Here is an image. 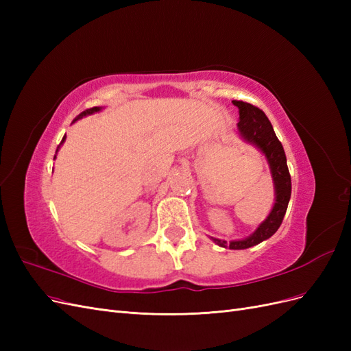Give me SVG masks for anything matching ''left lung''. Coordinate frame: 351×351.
Segmentation results:
<instances>
[{"label": "left lung", "instance_id": "obj_1", "mask_svg": "<svg viewBox=\"0 0 351 351\" xmlns=\"http://www.w3.org/2000/svg\"><path fill=\"white\" fill-rule=\"evenodd\" d=\"M232 104L239 108L240 114L237 123L239 134L244 142L256 147L267 158L275 192L274 206L267 219L262 221L250 236L241 240H231L230 243H227L226 240L210 237L221 247L241 250L256 246V244L268 240L277 232L291 197V177L289 173V167H287L284 147L278 141L277 134H275L268 117L259 108L253 107L252 104L243 101H232Z\"/></svg>", "mask_w": 351, "mask_h": 351}]
</instances>
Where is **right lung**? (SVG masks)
<instances>
[{
    "label": "right lung",
    "instance_id": "1",
    "mask_svg": "<svg viewBox=\"0 0 351 351\" xmlns=\"http://www.w3.org/2000/svg\"><path fill=\"white\" fill-rule=\"evenodd\" d=\"M102 110V107H93V108H89V110H86V111H83L82 114H79L77 117H76V119H74L73 120V123H76L77 120H80V119H83V117H86V115H92V114H95V112H99ZM64 141H66V136L64 137H62V141H61V145L62 143H64ZM58 149H60V146L57 147V152H58ZM56 158V156H54Z\"/></svg>",
    "mask_w": 351,
    "mask_h": 351
}]
</instances>
